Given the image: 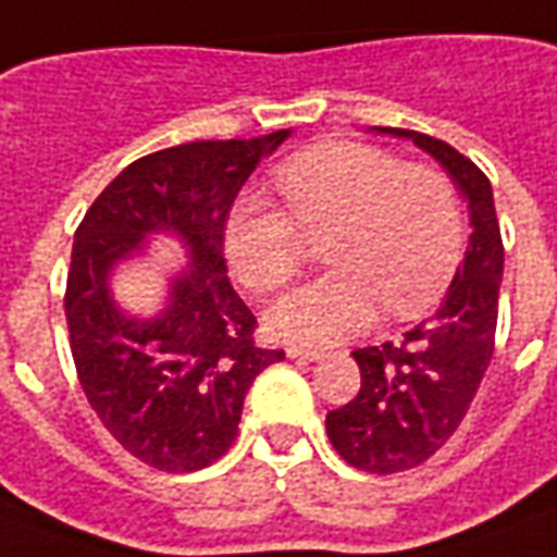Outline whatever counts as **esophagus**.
<instances>
[{
  "label": "esophagus",
  "mask_w": 557,
  "mask_h": 557,
  "mask_svg": "<svg viewBox=\"0 0 557 557\" xmlns=\"http://www.w3.org/2000/svg\"><path fill=\"white\" fill-rule=\"evenodd\" d=\"M286 356L298 361H319L322 352L319 349H307V346H286Z\"/></svg>",
  "instance_id": "esophagus-1"
}]
</instances>
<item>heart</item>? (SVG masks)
I'll return each mask as SVG.
<instances>
[{
    "label": "heart",
    "instance_id": "1",
    "mask_svg": "<svg viewBox=\"0 0 557 557\" xmlns=\"http://www.w3.org/2000/svg\"><path fill=\"white\" fill-rule=\"evenodd\" d=\"M286 208L240 198L225 256L244 286L283 289L329 238L332 274L268 310L280 341L325 346L361 332L383 307L410 319L437 305L465 256V211L449 174L356 141L317 144L274 171Z\"/></svg>",
    "mask_w": 557,
    "mask_h": 557
}]
</instances>
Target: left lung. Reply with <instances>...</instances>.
Segmentation results:
<instances>
[{
	"label": "left lung",
	"mask_w": 557,
	"mask_h": 557,
	"mask_svg": "<svg viewBox=\"0 0 557 557\" xmlns=\"http://www.w3.org/2000/svg\"><path fill=\"white\" fill-rule=\"evenodd\" d=\"M380 132L413 138L437 159L468 198L473 225L468 256L437 313L400 341L356 349L359 395L325 416L329 441L346 465L386 476L428 461L470 410L495 352L504 240L492 184L465 153L422 132Z\"/></svg>",
	"instance_id": "1"
}]
</instances>
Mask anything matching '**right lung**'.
<instances>
[{
	"instance_id": "right-lung-1",
	"label": "right lung",
	"mask_w": 557,
	"mask_h": 557,
	"mask_svg": "<svg viewBox=\"0 0 557 557\" xmlns=\"http://www.w3.org/2000/svg\"><path fill=\"white\" fill-rule=\"evenodd\" d=\"M289 129L252 141H189L135 159L75 232L65 319L89 407L138 461L193 473L228 453L252 380L283 359L256 344V317L228 283L225 220L259 157ZM150 231L194 256L157 320H126L107 295L110 268Z\"/></svg>"
}]
</instances>
